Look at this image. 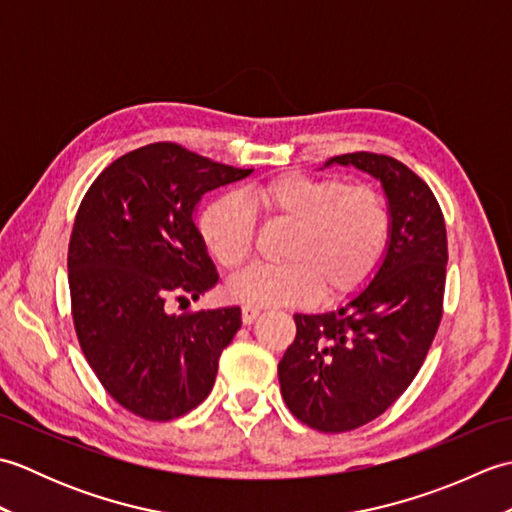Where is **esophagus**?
<instances>
[{"label":"esophagus","instance_id":"obj_1","mask_svg":"<svg viewBox=\"0 0 512 512\" xmlns=\"http://www.w3.org/2000/svg\"><path fill=\"white\" fill-rule=\"evenodd\" d=\"M259 308H255V306H242V321H244V325H250L253 323L257 317H259Z\"/></svg>","mask_w":512,"mask_h":512}]
</instances>
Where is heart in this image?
<instances>
[{"label": "heart", "mask_w": 512, "mask_h": 512, "mask_svg": "<svg viewBox=\"0 0 512 512\" xmlns=\"http://www.w3.org/2000/svg\"><path fill=\"white\" fill-rule=\"evenodd\" d=\"M244 200L268 222L292 224V231L281 248L284 264L253 266L228 281L226 295L235 301H339L372 284L385 264L394 222L387 198L369 184L286 171L250 184ZM247 207L237 195H220L198 217L204 248L228 273L253 255L255 217Z\"/></svg>", "instance_id": "b5f03b06"}]
</instances>
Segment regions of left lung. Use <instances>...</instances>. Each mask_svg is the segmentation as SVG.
<instances>
[{"label":"left lung","mask_w":512,"mask_h":512,"mask_svg":"<svg viewBox=\"0 0 512 512\" xmlns=\"http://www.w3.org/2000/svg\"><path fill=\"white\" fill-rule=\"evenodd\" d=\"M332 162L383 182L394 222L389 253L372 284L343 308L295 314L297 336L277 372L295 418L343 433L385 413L420 372L442 321L449 246L436 195L407 165L372 151Z\"/></svg>","instance_id":"obj_1"}]
</instances>
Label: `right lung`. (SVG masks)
Wrapping results in <instances>:
<instances>
[{
    "label": "right lung",
    "instance_id": "1",
    "mask_svg": "<svg viewBox=\"0 0 512 512\" xmlns=\"http://www.w3.org/2000/svg\"><path fill=\"white\" fill-rule=\"evenodd\" d=\"M178 143L138 147L83 195L68 246L72 321L107 394L134 416L167 422L209 396L237 306L169 314L217 273L193 224L204 193L246 178Z\"/></svg>",
    "mask_w": 512,
    "mask_h": 512
}]
</instances>
